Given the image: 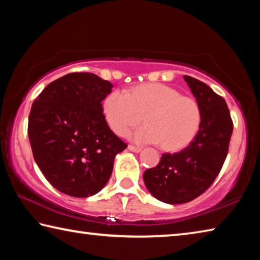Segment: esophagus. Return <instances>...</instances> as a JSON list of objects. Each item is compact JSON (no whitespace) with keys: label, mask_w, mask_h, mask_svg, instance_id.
<instances>
[{"label":"esophagus","mask_w":260,"mask_h":260,"mask_svg":"<svg viewBox=\"0 0 260 260\" xmlns=\"http://www.w3.org/2000/svg\"><path fill=\"white\" fill-rule=\"evenodd\" d=\"M128 149L129 151H132V152H135V153H138V152H140L141 150H142V149H141L140 147H134V146H128Z\"/></svg>","instance_id":"34e87169"}]
</instances>
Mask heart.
Listing matches in <instances>:
<instances>
[{"label":"heart","instance_id":"heart-1","mask_svg":"<svg viewBox=\"0 0 260 260\" xmlns=\"http://www.w3.org/2000/svg\"><path fill=\"white\" fill-rule=\"evenodd\" d=\"M105 121L114 133L125 135L144 116L147 125L132 132L138 143H162L167 150H179L190 142L201 125V109L195 100L181 96L161 83L133 88L131 94L114 89L103 101Z\"/></svg>","mask_w":260,"mask_h":260}]
</instances>
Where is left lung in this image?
I'll return each mask as SVG.
<instances>
[{"instance_id":"obj_1","label":"left lung","mask_w":260,"mask_h":260,"mask_svg":"<svg viewBox=\"0 0 260 260\" xmlns=\"http://www.w3.org/2000/svg\"><path fill=\"white\" fill-rule=\"evenodd\" d=\"M183 78L200 105V129L182 151L164 153L156 167L143 173L148 190L167 204L188 203L212 184L227 157L233 133L225 100L206 83L189 76Z\"/></svg>"}]
</instances>
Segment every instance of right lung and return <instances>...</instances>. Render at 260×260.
<instances>
[{
    "label": "right lung",
    "mask_w": 260,
    "mask_h": 260,
    "mask_svg": "<svg viewBox=\"0 0 260 260\" xmlns=\"http://www.w3.org/2000/svg\"><path fill=\"white\" fill-rule=\"evenodd\" d=\"M112 87L93 73H70L34 101L28 117L34 160L60 192L83 199L102 190L114 157L127 148L103 114Z\"/></svg>",
    "instance_id": "add662e5"
}]
</instances>
